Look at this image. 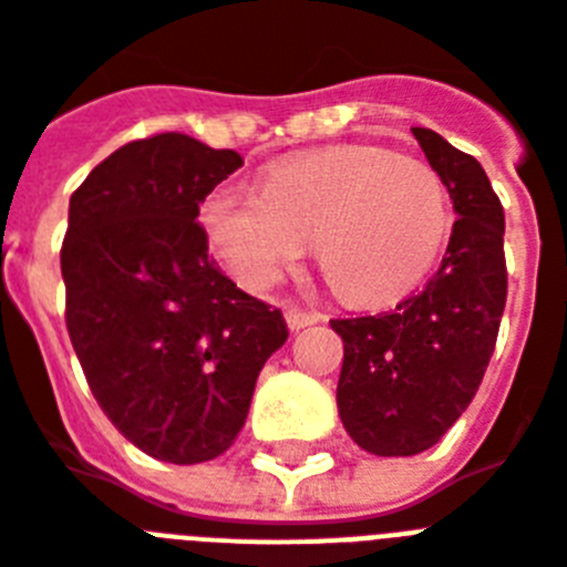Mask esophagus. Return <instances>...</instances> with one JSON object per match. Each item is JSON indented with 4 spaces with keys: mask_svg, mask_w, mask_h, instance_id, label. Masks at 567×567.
Masks as SVG:
<instances>
[{
    "mask_svg": "<svg viewBox=\"0 0 567 567\" xmlns=\"http://www.w3.org/2000/svg\"><path fill=\"white\" fill-rule=\"evenodd\" d=\"M320 320L322 317L317 311H306V308H299V306H285V322H288V328H291V331L308 328Z\"/></svg>",
    "mask_w": 567,
    "mask_h": 567,
    "instance_id": "esophagus-1",
    "label": "esophagus"
}]
</instances>
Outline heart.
Returning <instances> with one entry per match:
<instances>
[{"mask_svg": "<svg viewBox=\"0 0 567 567\" xmlns=\"http://www.w3.org/2000/svg\"><path fill=\"white\" fill-rule=\"evenodd\" d=\"M444 181L380 146H337L279 164L261 193L216 187L202 204L213 250L250 291H268L308 241L337 297L383 306L430 274L450 233Z\"/></svg>", "mask_w": 567, "mask_h": 567, "instance_id": "b5f03b06", "label": "heart"}]
</instances>
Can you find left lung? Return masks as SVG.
I'll return each instance as SVG.
<instances>
[{
	"instance_id": "8db88e82",
	"label": "left lung",
	"mask_w": 567,
	"mask_h": 567,
	"mask_svg": "<svg viewBox=\"0 0 567 567\" xmlns=\"http://www.w3.org/2000/svg\"><path fill=\"white\" fill-rule=\"evenodd\" d=\"M417 146L458 221L441 268L394 311L331 320L342 337L337 409L346 432L383 458L435 446L478 392L507 299L504 210L482 164L423 126Z\"/></svg>"
}]
</instances>
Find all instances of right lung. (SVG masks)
<instances>
[{
  "instance_id": "right-lung-1",
  "label": "right lung",
  "mask_w": 567,
  "mask_h": 567,
  "mask_svg": "<svg viewBox=\"0 0 567 567\" xmlns=\"http://www.w3.org/2000/svg\"><path fill=\"white\" fill-rule=\"evenodd\" d=\"M241 164L239 152L164 132L112 152L69 202L71 346L117 432L169 464L225 453L261 365L288 340L282 311L236 288L195 225Z\"/></svg>"
}]
</instances>
